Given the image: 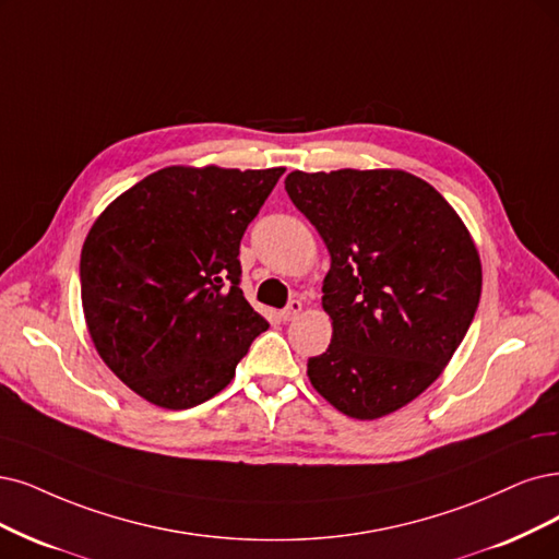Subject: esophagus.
<instances>
[{"label":"esophagus","mask_w":559,"mask_h":559,"mask_svg":"<svg viewBox=\"0 0 559 559\" xmlns=\"http://www.w3.org/2000/svg\"><path fill=\"white\" fill-rule=\"evenodd\" d=\"M301 308H304V304H301L299 299H293V301L287 304V306L283 308V311H281V318H283L285 322H293V320H297V318H299Z\"/></svg>","instance_id":"esophagus-1"}]
</instances>
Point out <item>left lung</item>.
I'll return each instance as SVG.
<instances>
[{"label": "left lung", "instance_id": "obj_1", "mask_svg": "<svg viewBox=\"0 0 559 559\" xmlns=\"http://www.w3.org/2000/svg\"><path fill=\"white\" fill-rule=\"evenodd\" d=\"M285 191L332 255L322 308L334 334L308 380L347 417L391 415L465 338L481 297L477 246L453 206L403 170H295Z\"/></svg>", "mask_w": 559, "mask_h": 559}]
</instances>
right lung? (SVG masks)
I'll return each instance as SVG.
<instances>
[{
    "label": "right lung",
    "mask_w": 559,
    "mask_h": 559,
    "mask_svg": "<svg viewBox=\"0 0 559 559\" xmlns=\"http://www.w3.org/2000/svg\"><path fill=\"white\" fill-rule=\"evenodd\" d=\"M283 173L173 165L92 225L82 311L100 359L144 401L165 409L210 401L269 329L239 287V243Z\"/></svg>",
    "instance_id": "right-lung-1"
}]
</instances>
